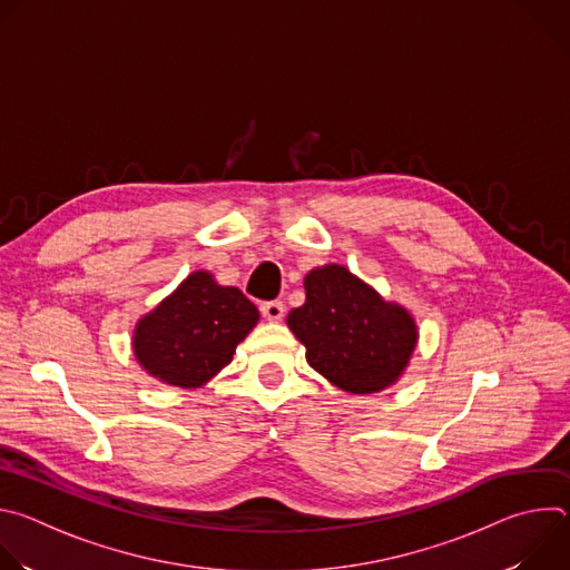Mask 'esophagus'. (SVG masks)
I'll return each instance as SVG.
<instances>
[{"mask_svg": "<svg viewBox=\"0 0 570 570\" xmlns=\"http://www.w3.org/2000/svg\"><path fill=\"white\" fill-rule=\"evenodd\" d=\"M284 302H264L262 304V313H264V317L266 320H271V322H279L282 317H284Z\"/></svg>", "mask_w": 570, "mask_h": 570, "instance_id": "34e87169", "label": "esophagus"}]
</instances>
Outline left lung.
Wrapping results in <instances>:
<instances>
[{
	"label": "left lung",
	"mask_w": 570,
	"mask_h": 570,
	"mask_svg": "<svg viewBox=\"0 0 570 570\" xmlns=\"http://www.w3.org/2000/svg\"><path fill=\"white\" fill-rule=\"evenodd\" d=\"M304 291L306 302L286 324L306 347V363L352 394L396 383L417 345L413 315L338 264L313 268Z\"/></svg>",
	"instance_id": "left-lung-1"
}]
</instances>
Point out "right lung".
<instances>
[{
    "mask_svg": "<svg viewBox=\"0 0 570 570\" xmlns=\"http://www.w3.org/2000/svg\"><path fill=\"white\" fill-rule=\"evenodd\" d=\"M257 320V306L238 288L196 271L137 322L132 352L157 381L200 387L229 365Z\"/></svg>",
    "mask_w": 570,
    "mask_h": 570,
    "instance_id": "obj_1",
    "label": "right lung"
}]
</instances>
